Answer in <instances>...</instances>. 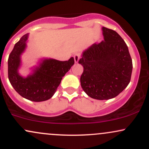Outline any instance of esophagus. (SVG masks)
I'll return each mask as SVG.
<instances>
[{
	"label": "esophagus",
	"mask_w": 149,
	"mask_h": 149,
	"mask_svg": "<svg viewBox=\"0 0 149 149\" xmlns=\"http://www.w3.org/2000/svg\"><path fill=\"white\" fill-rule=\"evenodd\" d=\"M73 58H74L75 62L78 63V61H79L80 58V53H79V52L76 53V54H74V56H73Z\"/></svg>",
	"instance_id": "esophagus-1"
}]
</instances>
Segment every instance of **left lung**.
<instances>
[{"mask_svg":"<svg viewBox=\"0 0 149 149\" xmlns=\"http://www.w3.org/2000/svg\"><path fill=\"white\" fill-rule=\"evenodd\" d=\"M104 40L83 53L80 85L89 97L107 100L119 95L130 82L132 61L128 47L117 32L103 27Z\"/></svg>","mask_w":149,"mask_h":149,"instance_id":"1","label":"left lung"}]
</instances>
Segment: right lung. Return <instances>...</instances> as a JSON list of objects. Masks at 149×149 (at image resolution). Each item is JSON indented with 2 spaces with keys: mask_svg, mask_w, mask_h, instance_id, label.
I'll list each match as a JSON object with an SVG mask.
<instances>
[{
  "mask_svg": "<svg viewBox=\"0 0 149 149\" xmlns=\"http://www.w3.org/2000/svg\"><path fill=\"white\" fill-rule=\"evenodd\" d=\"M28 34H25L15 45L8 58V78L17 92L27 100L42 102L50 99L56 92L63 76L74 64L73 57L69 61L45 59L33 75L27 78L20 76L17 69L20 64V54L26 47Z\"/></svg>",
  "mask_w": 149,
  "mask_h": 149,
  "instance_id": "add662e5",
  "label": "right lung"
}]
</instances>
